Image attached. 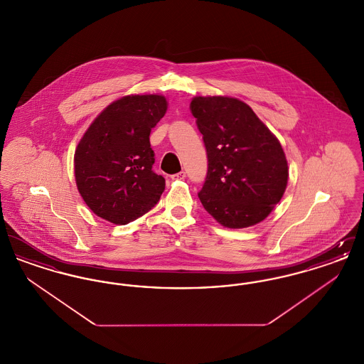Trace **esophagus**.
<instances>
[{
    "label": "esophagus",
    "instance_id": "1",
    "mask_svg": "<svg viewBox=\"0 0 364 364\" xmlns=\"http://www.w3.org/2000/svg\"><path fill=\"white\" fill-rule=\"evenodd\" d=\"M171 177H172V180H184V178H186V172L181 171V172H178V173L172 174Z\"/></svg>",
    "mask_w": 364,
    "mask_h": 364
}]
</instances>
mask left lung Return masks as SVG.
<instances>
[{"label": "left lung", "instance_id": "left-lung-1", "mask_svg": "<svg viewBox=\"0 0 364 364\" xmlns=\"http://www.w3.org/2000/svg\"><path fill=\"white\" fill-rule=\"evenodd\" d=\"M190 107L208 151V176L198 193L203 208L232 229L263 221L289 176L278 139L237 98L195 97Z\"/></svg>", "mask_w": 364, "mask_h": 364}]
</instances>
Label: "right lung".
Masks as SVG:
<instances>
[{
	"instance_id": "obj_1",
	"label": "right lung",
	"mask_w": 364,
	"mask_h": 364,
	"mask_svg": "<svg viewBox=\"0 0 364 364\" xmlns=\"http://www.w3.org/2000/svg\"><path fill=\"white\" fill-rule=\"evenodd\" d=\"M168 109L164 95H127L91 122L75 151V178L90 210L125 225L156 206L165 178L153 171L150 132Z\"/></svg>"
}]
</instances>
